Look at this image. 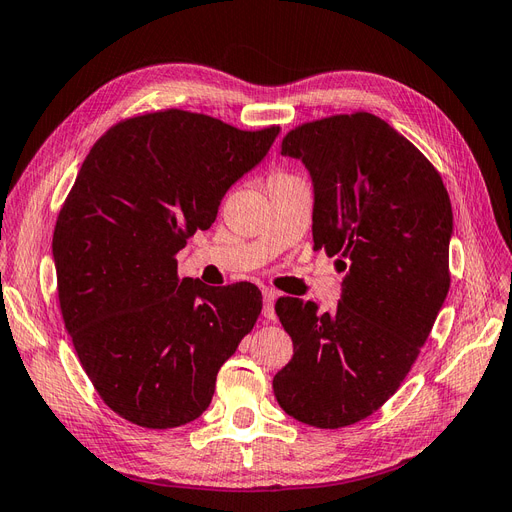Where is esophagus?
<instances>
[{
    "label": "esophagus",
    "mask_w": 512,
    "mask_h": 512,
    "mask_svg": "<svg viewBox=\"0 0 512 512\" xmlns=\"http://www.w3.org/2000/svg\"><path fill=\"white\" fill-rule=\"evenodd\" d=\"M275 299L277 292L271 288L262 290V301H265V307H262V314H265L267 320H275Z\"/></svg>",
    "instance_id": "34e87169"
}]
</instances>
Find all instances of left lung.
Instances as JSON below:
<instances>
[{"label":"left lung","mask_w":512,"mask_h":512,"mask_svg":"<svg viewBox=\"0 0 512 512\" xmlns=\"http://www.w3.org/2000/svg\"><path fill=\"white\" fill-rule=\"evenodd\" d=\"M282 156L309 170L314 250L346 277L333 312L277 299L294 354L273 393L297 421L337 429L374 414L427 342L451 286V198L423 153L365 111L290 130Z\"/></svg>","instance_id":"8db88e82"}]
</instances>
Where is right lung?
<instances>
[{
    "label": "right lung",
    "instance_id": "right-lung-1",
    "mask_svg": "<svg viewBox=\"0 0 512 512\" xmlns=\"http://www.w3.org/2000/svg\"><path fill=\"white\" fill-rule=\"evenodd\" d=\"M277 134L168 108L119 121L87 153L53 232L57 294L85 374L126 421H194L254 329L260 290L179 280L177 252Z\"/></svg>",
    "mask_w": 512,
    "mask_h": 512
}]
</instances>
